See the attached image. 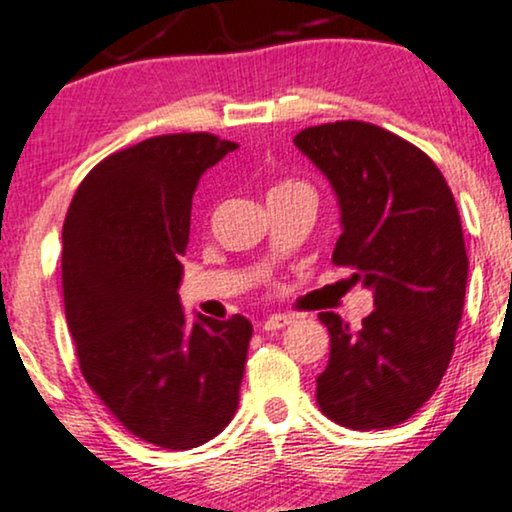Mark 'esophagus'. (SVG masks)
<instances>
[{"mask_svg":"<svg viewBox=\"0 0 512 512\" xmlns=\"http://www.w3.org/2000/svg\"><path fill=\"white\" fill-rule=\"evenodd\" d=\"M291 322H293V319L288 317V315H272V317H267L262 322V331H279V329H283V326H288Z\"/></svg>","mask_w":512,"mask_h":512,"instance_id":"obj_1","label":"esophagus"}]
</instances>
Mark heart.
Returning a JSON list of instances; mask_svg holds the SVG:
<instances>
[{
    "instance_id": "b5f03b06",
    "label": "heart",
    "mask_w": 512,
    "mask_h": 512,
    "mask_svg": "<svg viewBox=\"0 0 512 512\" xmlns=\"http://www.w3.org/2000/svg\"><path fill=\"white\" fill-rule=\"evenodd\" d=\"M298 190H305V193H312L310 186L300 178H286V181L276 183V186L269 190V195H279V193H298Z\"/></svg>"
}]
</instances>
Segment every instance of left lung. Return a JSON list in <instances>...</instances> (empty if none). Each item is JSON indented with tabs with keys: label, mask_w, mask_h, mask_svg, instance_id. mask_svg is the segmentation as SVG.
Segmentation results:
<instances>
[{
	"label": "left lung",
	"mask_w": 512,
	"mask_h": 512,
	"mask_svg": "<svg viewBox=\"0 0 512 512\" xmlns=\"http://www.w3.org/2000/svg\"><path fill=\"white\" fill-rule=\"evenodd\" d=\"M341 205L331 262L374 288L377 310L353 329L334 312L317 403L348 429H389L434 396L465 305L467 252L458 205L432 159L367 121L310 126L293 140Z\"/></svg>",
	"instance_id": "8db88e82"
}]
</instances>
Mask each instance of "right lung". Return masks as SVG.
<instances>
[{"instance_id":"1","label":"right lung","mask_w":512,"mask_h":512,"mask_svg":"<svg viewBox=\"0 0 512 512\" xmlns=\"http://www.w3.org/2000/svg\"><path fill=\"white\" fill-rule=\"evenodd\" d=\"M236 143L169 133L104 157L61 231L64 310L80 372L123 429L171 451L214 439L238 408L252 324L178 303L200 178Z\"/></svg>"}]
</instances>
